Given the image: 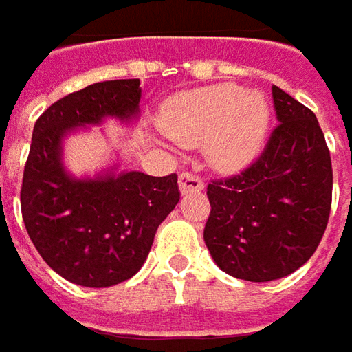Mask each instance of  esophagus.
<instances>
[{
    "mask_svg": "<svg viewBox=\"0 0 352 352\" xmlns=\"http://www.w3.org/2000/svg\"><path fill=\"white\" fill-rule=\"evenodd\" d=\"M180 191L182 193H191V191H201L205 188V184L201 180L197 174H193V172L186 170L180 174Z\"/></svg>",
    "mask_w": 352,
    "mask_h": 352,
    "instance_id": "esophagus-1",
    "label": "esophagus"
}]
</instances>
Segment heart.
<instances>
[{
    "label": "heart",
    "instance_id": "b5f03b06",
    "mask_svg": "<svg viewBox=\"0 0 352 352\" xmlns=\"http://www.w3.org/2000/svg\"><path fill=\"white\" fill-rule=\"evenodd\" d=\"M162 130L186 147L207 144L210 164L237 170L261 151L270 124V105L258 91L236 84L186 91L172 98L161 116Z\"/></svg>",
    "mask_w": 352,
    "mask_h": 352
}]
</instances>
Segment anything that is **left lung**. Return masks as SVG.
Returning a JSON list of instances; mask_svg holds the SVG:
<instances>
[{
    "instance_id": "8db88e82",
    "label": "left lung",
    "mask_w": 352,
    "mask_h": 352,
    "mask_svg": "<svg viewBox=\"0 0 352 352\" xmlns=\"http://www.w3.org/2000/svg\"><path fill=\"white\" fill-rule=\"evenodd\" d=\"M280 124L247 168L210 180L205 243L214 263L247 282H272L314 254L328 226L333 170L309 107L272 86Z\"/></svg>"
}]
</instances>
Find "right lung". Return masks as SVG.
<instances>
[{
    "mask_svg": "<svg viewBox=\"0 0 352 352\" xmlns=\"http://www.w3.org/2000/svg\"><path fill=\"white\" fill-rule=\"evenodd\" d=\"M140 98V78L98 82L55 101L34 124L21 188L24 226L43 261L72 283L109 287L132 278L180 201L176 174L72 180L60 164V140L70 128L103 116L128 120Z\"/></svg>",
    "mask_w": 352,
    "mask_h": 352,
    "instance_id": "add662e5",
    "label": "right lung"
}]
</instances>
